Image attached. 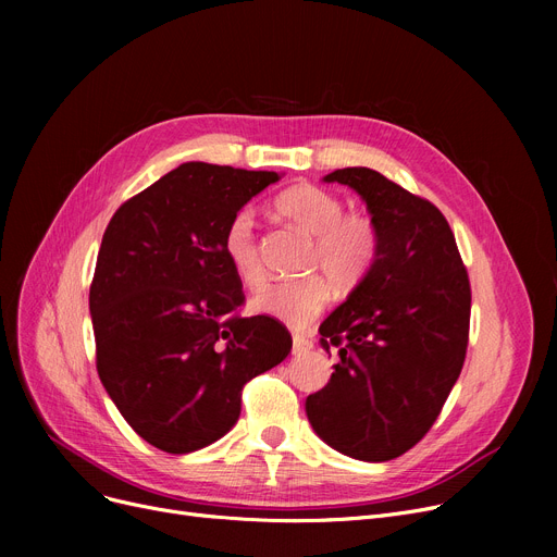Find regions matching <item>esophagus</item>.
Listing matches in <instances>:
<instances>
[{
  "label": "esophagus",
  "instance_id": "1",
  "mask_svg": "<svg viewBox=\"0 0 557 557\" xmlns=\"http://www.w3.org/2000/svg\"><path fill=\"white\" fill-rule=\"evenodd\" d=\"M313 347V341L300 334H294V355H307L309 349Z\"/></svg>",
  "mask_w": 557,
  "mask_h": 557
}]
</instances>
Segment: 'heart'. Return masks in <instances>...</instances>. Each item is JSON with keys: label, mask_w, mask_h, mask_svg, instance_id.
<instances>
[{"label": "heart", "mask_w": 557, "mask_h": 557, "mask_svg": "<svg viewBox=\"0 0 557 557\" xmlns=\"http://www.w3.org/2000/svg\"><path fill=\"white\" fill-rule=\"evenodd\" d=\"M273 208L277 216L311 237L305 269L315 273L267 286L250 300V309L290 327H305L325 309L330 300L327 282L341 294L366 282L382 252V230L370 214L345 212V202L336 194L315 185L284 189L273 200ZM223 252L234 275L248 288H259L267 282L250 210L234 212L227 221Z\"/></svg>", "instance_id": "1"}]
</instances>
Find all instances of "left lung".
Wrapping results in <instances>:
<instances>
[{"mask_svg": "<svg viewBox=\"0 0 557 557\" xmlns=\"http://www.w3.org/2000/svg\"><path fill=\"white\" fill-rule=\"evenodd\" d=\"M382 230L376 267L320 325L341 361L307 397L313 431L336 451L384 462L416 447L462 370L472 288L454 232L435 205L368 166L336 169Z\"/></svg>", "mask_w": 557, "mask_h": 557, "instance_id": "obj_1", "label": "left lung"}]
</instances>
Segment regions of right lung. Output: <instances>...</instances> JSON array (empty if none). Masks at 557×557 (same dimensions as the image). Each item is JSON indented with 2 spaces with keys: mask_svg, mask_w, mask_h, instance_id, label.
<instances>
[{
  "mask_svg": "<svg viewBox=\"0 0 557 557\" xmlns=\"http://www.w3.org/2000/svg\"><path fill=\"white\" fill-rule=\"evenodd\" d=\"M275 171L187 162L110 219L90 284L97 372L124 420L166 454L225 435L252 376L282 363L290 334L244 318L242 280L223 252L234 212Z\"/></svg>",
  "mask_w": 557,
  "mask_h": 557,
  "instance_id": "add662e5",
  "label": "right lung"
}]
</instances>
